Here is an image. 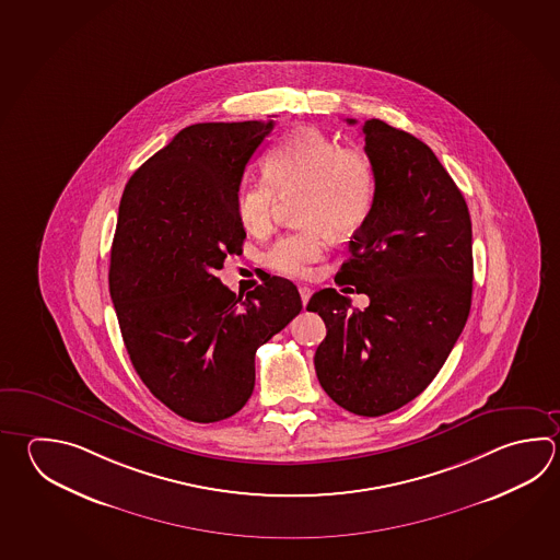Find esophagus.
<instances>
[{
  "mask_svg": "<svg viewBox=\"0 0 560 560\" xmlns=\"http://www.w3.org/2000/svg\"><path fill=\"white\" fill-rule=\"evenodd\" d=\"M311 293H313V291H311V289H308V287H299V295H301V301H303V306H305L306 303H308V299H311Z\"/></svg>",
  "mask_w": 560,
  "mask_h": 560,
  "instance_id": "1",
  "label": "esophagus"
}]
</instances>
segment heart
<instances>
[{"instance_id": "1", "label": "heart", "mask_w": 560, "mask_h": 560, "mask_svg": "<svg viewBox=\"0 0 560 560\" xmlns=\"http://www.w3.org/2000/svg\"><path fill=\"white\" fill-rule=\"evenodd\" d=\"M261 178L243 186L237 210L247 232H271L281 198L301 194L299 220L305 230L275 242L265 265L277 275L303 279L327 254V232L349 235L369 218L376 172L364 150L338 147L317 128H299L279 140L264 160Z\"/></svg>"}]
</instances>
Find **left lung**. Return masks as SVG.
Listing matches in <instances>:
<instances>
[{
    "mask_svg": "<svg viewBox=\"0 0 560 560\" xmlns=\"http://www.w3.org/2000/svg\"><path fill=\"white\" fill-rule=\"evenodd\" d=\"M362 132L376 196L338 277L370 305L323 289L306 311L327 325L315 352L323 390L376 418L422 394L450 357L471 308L474 252L467 203L432 148L378 118Z\"/></svg>",
    "mask_w": 560,
    "mask_h": 560,
    "instance_id": "left-lung-1",
    "label": "left lung"
}]
</instances>
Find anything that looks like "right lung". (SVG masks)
<instances>
[{
  "label": "right lung",
  "mask_w": 560,
  "mask_h": 560,
  "mask_svg": "<svg viewBox=\"0 0 560 560\" xmlns=\"http://www.w3.org/2000/svg\"><path fill=\"white\" fill-rule=\"evenodd\" d=\"M273 120L179 130L128 179L108 289L132 366L190 422L240 412L255 386V352L301 313L296 287L269 277L235 295L215 273L242 254L243 172Z\"/></svg>",
  "instance_id": "obj_1"
}]
</instances>
